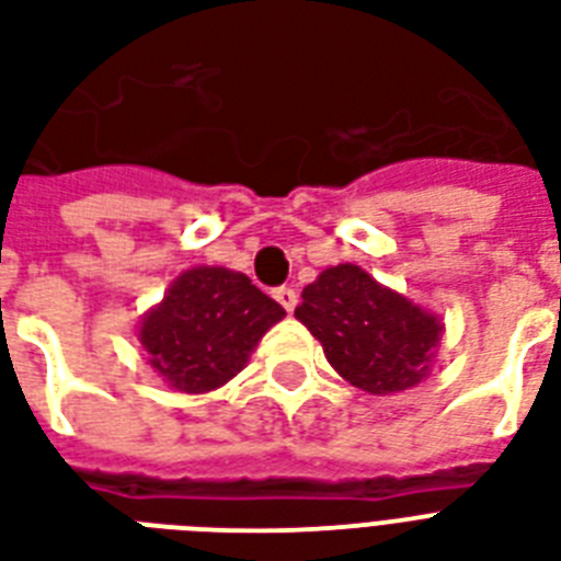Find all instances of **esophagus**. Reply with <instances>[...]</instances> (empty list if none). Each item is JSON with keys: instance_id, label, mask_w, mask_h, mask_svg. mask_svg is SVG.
<instances>
[{"instance_id": "esophagus-1", "label": "esophagus", "mask_w": 561, "mask_h": 561, "mask_svg": "<svg viewBox=\"0 0 561 561\" xmlns=\"http://www.w3.org/2000/svg\"><path fill=\"white\" fill-rule=\"evenodd\" d=\"M275 298L286 312H293L295 304H298V293H295L293 286H280V289H275Z\"/></svg>"}]
</instances>
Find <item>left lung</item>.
Here are the masks:
<instances>
[{
    "instance_id": "left-lung-1",
    "label": "left lung",
    "mask_w": 561,
    "mask_h": 561,
    "mask_svg": "<svg viewBox=\"0 0 561 561\" xmlns=\"http://www.w3.org/2000/svg\"><path fill=\"white\" fill-rule=\"evenodd\" d=\"M295 319L321 342L330 366L368 394H394L427 380L445 330L436 312L354 263L324 268L304 286Z\"/></svg>"
}]
</instances>
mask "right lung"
Here are the masks:
<instances>
[{
    "mask_svg": "<svg viewBox=\"0 0 561 561\" xmlns=\"http://www.w3.org/2000/svg\"><path fill=\"white\" fill-rule=\"evenodd\" d=\"M284 316L242 272L193 266L142 316L137 340L163 383L204 394L240 375L263 333Z\"/></svg>",
    "mask_w": 561,
    "mask_h": 561,
    "instance_id": "obj_1",
    "label": "right lung"
}]
</instances>
